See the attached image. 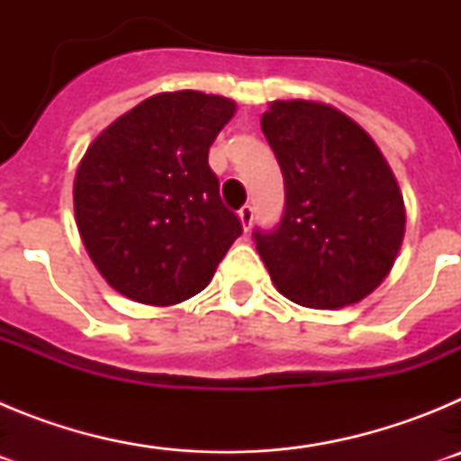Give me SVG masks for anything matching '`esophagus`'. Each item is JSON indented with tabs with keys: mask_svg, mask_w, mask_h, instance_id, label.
I'll use <instances>...</instances> for the list:
<instances>
[{
	"mask_svg": "<svg viewBox=\"0 0 461 461\" xmlns=\"http://www.w3.org/2000/svg\"><path fill=\"white\" fill-rule=\"evenodd\" d=\"M238 217H240V223H242L244 233H247V230H251V223H254V207L244 205L242 210L238 212Z\"/></svg>",
	"mask_w": 461,
	"mask_h": 461,
	"instance_id": "esophagus-1",
	"label": "esophagus"
}]
</instances>
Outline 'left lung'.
Listing matches in <instances>:
<instances>
[{"instance_id": "1", "label": "left lung", "mask_w": 461, "mask_h": 461, "mask_svg": "<svg viewBox=\"0 0 461 461\" xmlns=\"http://www.w3.org/2000/svg\"><path fill=\"white\" fill-rule=\"evenodd\" d=\"M260 129L281 166L286 212L256 249L276 291L309 309H341L376 291L406 230L404 195L376 142L321 101H272Z\"/></svg>"}]
</instances>
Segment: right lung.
Returning a JSON list of instances; mask_svg holds the SVG:
<instances>
[{"mask_svg": "<svg viewBox=\"0 0 461 461\" xmlns=\"http://www.w3.org/2000/svg\"><path fill=\"white\" fill-rule=\"evenodd\" d=\"M233 99L161 92L89 142L73 180L85 249L110 286L133 303L173 307L201 293L242 233L207 164Z\"/></svg>", "mask_w": 461, "mask_h": 461, "instance_id": "add662e5", "label": "right lung"}]
</instances>
